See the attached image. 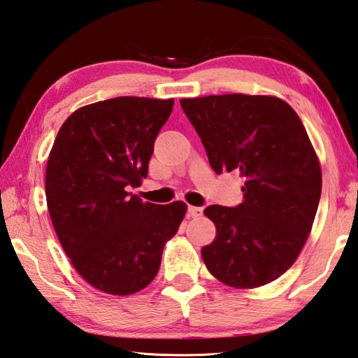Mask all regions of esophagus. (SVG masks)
Instances as JSON below:
<instances>
[{
  "label": "esophagus",
  "instance_id": "1",
  "mask_svg": "<svg viewBox=\"0 0 358 358\" xmlns=\"http://www.w3.org/2000/svg\"><path fill=\"white\" fill-rule=\"evenodd\" d=\"M188 215H190L192 218H199V217H202V208L190 206L188 207Z\"/></svg>",
  "mask_w": 358,
  "mask_h": 358
}]
</instances>
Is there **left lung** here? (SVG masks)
<instances>
[{"mask_svg": "<svg viewBox=\"0 0 358 358\" xmlns=\"http://www.w3.org/2000/svg\"><path fill=\"white\" fill-rule=\"evenodd\" d=\"M180 106L217 174L245 182L237 207L210 206L217 237L201 249L215 279L249 289L293 265L312 231L321 198L320 159L298 113L268 95L184 98Z\"/></svg>", "mask_w": 358, "mask_h": 358, "instance_id": "left-lung-1", "label": "left lung"}]
</instances>
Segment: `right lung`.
<instances>
[{"mask_svg":"<svg viewBox=\"0 0 358 358\" xmlns=\"http://www.w3.org/2000/svg\"><path fill=\"white\" fill-rule=\"evenodd\" d=\"M173 104L118 96L79 107L50 151L45 193L54 231L80 278L103 293L127 296L150 285L185 217V202L159 206L129 192L148 176Z\"/></svg>","mask_w":358,"mask_h":358,"instance_id":"add662e5","label":"right lung"}]
</instances>
